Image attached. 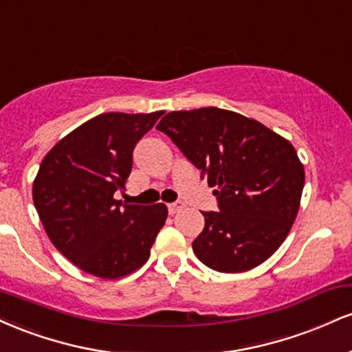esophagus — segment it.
Listing matches in <instances>:
<instances>
[{"mask_svg":"<svg viewBox=\"0 0 352 352\" xmlns=\"http://www.w3.org/2000/svg\"><path fill=\"white\" fill-rule=\"evenodd\" d=\"M185 205L182 204V201H173V204H168L167 208H168V213L170 215H175V213H179L180 210H184Z\"/></svg>","mask_w":352,"mask_h":352,"instance_id":"esophagus-1","label":"esophagus"}]
</instances>
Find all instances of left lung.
<instances>
[{
    "label": "left lung",
    "mask_w": 352,
    "mask_h": 352,
    "mask_svg": "<svg viewBox=\"0 0 352 352\" xmlns=\"http://www.w3.org/2000/svg\"><path fill=\"white\" fill-rule=\"evenodd\" d=\"M215 187L193 253L221 273L248 272L280 248L298 215L305 168L294 147L258 120L218 107L168 112L157 125Z\"/></svg>",
    "instance_id": "obj_1"
}]
</instances>
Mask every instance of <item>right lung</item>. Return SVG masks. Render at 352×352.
<instances>
[{
    "mask_svg": "<svg viewBox=\"0 0 352 352\" xmlns=\"http://www.w3.org/2000/svg\"><path fill=\"white\" fill-rule=\"evenodd\" d=\"M164 112H109L87 120L44 157L33 200L52 245L89 274L116 280L151 256L167 207L116 200L132 170V152Z\"/></svg>",
    "mask_w": 352,
    "mask_h": 352,
    "instance_id": "1",
    "label": "right lung"
}]
</instances>
